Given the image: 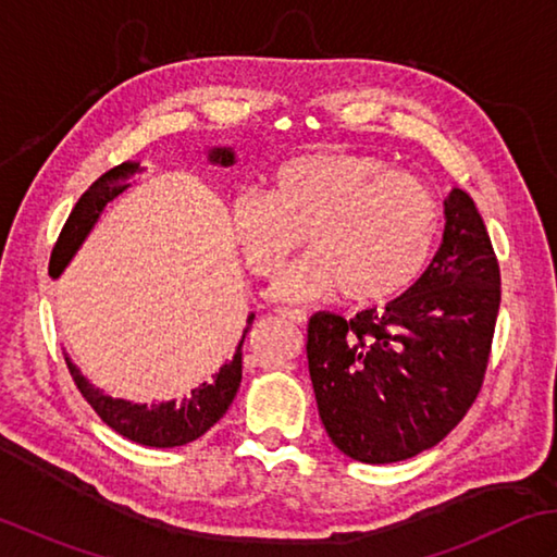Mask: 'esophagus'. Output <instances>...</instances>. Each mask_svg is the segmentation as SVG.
Returning <instances> with one entry per match:
<instances>
[{
  "label": "esophagus",
  "instance_id": "esophagus-1",
  "mask_svg": "<svg viewBox=\"0 0 557 557\" xmlns=\"http://www.w3.org/2000/svg\"><path fill=\"white\" fill-rule=\"evenodd\" d=\"M278 314L283 317V320H288V322L298 324V326H302L305 322H308V314H305L302 310H288V308H281V310H278Z\"/></svg>",
  "mask_w": 557,
  "mask_h": 557
}]
</instances>
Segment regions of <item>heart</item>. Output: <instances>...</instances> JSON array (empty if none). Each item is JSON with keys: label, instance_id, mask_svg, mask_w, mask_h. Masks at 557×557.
Segmentation results:
<instances>
[{"label": "heart", "instance_id": "heart-1", "mask_svg": "<svg viewBox=\"0 0 557 557\" xmlns=\"http://www.w3.org/2000/svg\"><path fill=\"white\" fill-rule=\"evenodd\" d=\"M440 223L425 183L350 151L288 158L269 175V191L243 189L231 201L233 240L257 276L274 278L302 233L312 247L274 286L278 300H320L336 290L358 305L399 298L425 274Z\"/></svg>", "mask_w": 557, "mask_h": 557}]
</instances>
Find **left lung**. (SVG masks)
<instances>
[{
  "label": "left lung",
  "mask_w": 557,
  "mask_h": 557,
  "mask_svg": "<svg viewBox=\"0 0 557 557\" xmlns=\"http://www.w3.org/2000/svg\"><path fill=\"white\" fill-rule=\"evenodd\" d=\"M500 267L473 199L445 197V233L413 288L344 320L317 312L308 368L322 425L362 463L411 459L435 447L481 392L491 356Z\"/></svg>",
  "instance_id": "left-lung-1"
}]
</instances>
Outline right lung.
<instances>
[{"label":"right lung","instance_id":"1","mask_svg":"<svg viewBox=\"0 0 557 557\" xmlns=\"http://www.w3.org/2000/svg\"><path fill=\"white\" fill-rule=\"evenodd\" d=\"M209 161L213 165L228 168L235 163V151L228 149V146H215V149H209ZM139 173H144V168L139 163H122L108 170L106 175H100L96 183L84 191L82 199H78L76 207L72 209L70 219H66L50 255L52 278L62 276V271L70 267L88 233L96 228L100 213H103V209L112 199H117L122 191L129 187V180H134ZM252 320L255 314H249L233 360L225 362L209 382H201L199 387L191 389L180 401L173 399L149 406L134 404L127 399H112L110 394L94 387V384L84 377L82 370L70 360V356H66V368H70L78 392L84 394V399L94 406L100 421L110 425L115 433L146 447H180L201 437L207 430L219 423L225 411L231 408L243 380V342L249 326H252Z\"/></svg>","mask_w":557,"mask_h":557}]
</instances>
